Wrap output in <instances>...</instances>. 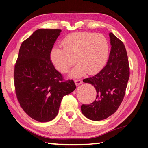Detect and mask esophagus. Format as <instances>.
<instances>
[{"label":"esophagus","instance_id":"obj_1","mask_svg":"<svg viewBox=\"0 0 148 148\" xmlns=\"http://www.w3.org/2000/svg\"><path fill=\"white\" fill-rule=\"evenodd\" d=\"M74 82H75L76 86H78V85L81 84L82 83V81H81V80H79V79H76Z\"/></svg>","mask_w":148,"mask_h":148}]
</instances>
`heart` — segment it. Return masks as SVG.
<instances>
[{"instance_id": "heart-1", "label": "heart", "mask_w": 148, "mask_h": 148, "mask_svg": "<svg viewBox=\"0 0 148 148\" xmlns=\"http://www.w3.org/2000/svg\"><path fill=\"white\" fill-rule=\"evenodd\" d=\"M62 44L63 49L57 46L52 49L51 61L62 73L68 72L75 62L78 64L70 71V78H80L88 72H99L108 57V41L102 34L86 31L71 33L63 39Z\"/></svg>"}]
</instances>
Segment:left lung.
<instances>
[{
    "mask_svg": "<svg viewBox=\"0 0 148 148\" xmlns=\"http://www.w3.org/2000/svg\"><path fill=\"white\" fill-rule=\"evenodd\" d=\"M111 50L107 65L100 72L83 79L96 89V99L91 104H83L81 110L86 118L99 121L114 114L122 103L130 77V67L123 43L109 33Z\"/></svg>",
    "mask_w": 148,
    "mask_h": 148,
    "instance_id": "left-lung-1",
    "label": "left lung"
}]
</instances>
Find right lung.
I'll return each instance as SVG.
<instances>
[{
	"instance_id": "1",
	"label": "right lung",
	"mask_w": 148,
	"mask_h": 148,
	"mask_svg": "<svg viewBox=\"0 0 148 148\" xmlns=\"http://www.w3.org/2000/svg\"><path fill=\"white\" fill-rule=\"evenodd\" d=\"M60 29H40L22 42L15 66L14 83L20 106L31 118L49 122L59 112L62 98L73 92V80L64 82L50 53Z\"/></svg>"
}]
</instances>
